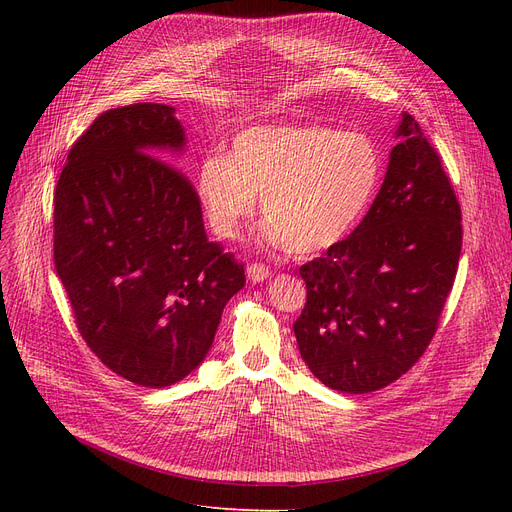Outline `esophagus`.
Instances as JSON below:
<instances>
[{"instance_id": "esophagus-1", "label": "esophagus", "mask_w": 512, "mask_h": 512, "mask_svg": "<svg viewBox=\"0 0 512 512\" xmlns=\"http://www.w3.org/2000/svg\"><path fill=\"white\" fill-rule=\"evenodd\" d=\"M270 276H272V270L265 263H251L247 267V278L251 282H263V280H267Z\"/></svg>"}]
</instances>
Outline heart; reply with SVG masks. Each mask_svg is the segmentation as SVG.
Instances as JSON below:
<instances>
[{
	"label": "heart",
	"instance_id": "obj_1",
	"mask_svg": "<svg viewBox=\"0 0 512 512\" xmlns=\"http://www.w3.org/2000/svg\"><path fill=\"white\" fill-rule=\"evenodd\" d=\"M380 178V149L361 132L259 124L236 134L228 157L201 161L197 193L218 236L236 238L261 197L265 238L294 255H315L353 230Z\"/></svg>",
	"mask_w": 512,
	"mask_h": 512
}]
</instances>
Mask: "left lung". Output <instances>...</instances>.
I'll list each match as a JSON object with an SVG mask.
<instances>
[{
	"instance_id": "1",
	"label": "left lung",
	"mask_w": 512,
	"mask_h": 512,
	"mask_svg": "<svg viewBox=\"0 0 512 512\" xmlns=\"http://www.w3.org/2000/svg\"><path fill=\"white\" fill-rule=\"evenodd\" d=\"M378 197L351 236L301 265L303 361L332 390L365 394L405 375L432 342L463 247L461 205L411 114Z\"/></svg>"
}]
</instances>
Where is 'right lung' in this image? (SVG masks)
Instances as JSON below:
<instances>
[{"mask_svg": "<svg viewBox=\"0 0 512 512\" xmlns=\"http://www.w3.org/2000/svg\"><path fill=\"white\" fill-rule=\"evenodd\" d=\"M174 107L107 110L68 153L53 197V263L97 359L145 388L205 359L245 265L205 234L193 182L153 156L182 149Z\"/></svg>", "mask_w": 512, "mask_h": 512, "instance_id": "add662e5", "label": "right lung"}]
</instances>
